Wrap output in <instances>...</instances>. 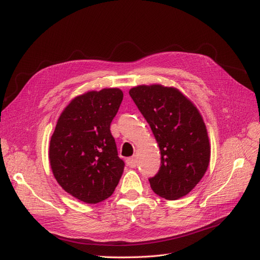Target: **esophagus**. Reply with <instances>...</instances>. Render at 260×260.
Masks as SVG:
<instances>
[{
    "mask_svg": "<svg viewBox=\"0 0 260 260\" xmlns=\"http://www.w3.org/2000/svg\"><path fill=\"white\" fill-rule=\"evenodd\" d=\"M127 165L131 168H135L137 165H138V160H137V157H130V158L127 159Z\"/></svg>",
    "mask_w": 260,
    "mask_h": 260,
    "instance_id": "34e87169",
    "label": "esophagus"
}]
</instances>
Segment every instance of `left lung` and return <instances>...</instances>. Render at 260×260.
Here are the masks:
<instances>
[{
  "label": "left lung",
  "mask_w": 260,
  "mask_h": 260,
  "mask_svg": "<svg viewBox=\"0 0 260 260\" xmlns=\"http://www.w3.org/2000/svg\"><path fill=\"white\" fill-rule=\"evenodd\" d=\"M129 94L160 149V168L148 179L152 190L166 200L185 196L205 175L210 159L199 109L178 89L160 84L135 86Z\"/></svg>",
  "instance_id": "left-lung-1"
}]
</instances>
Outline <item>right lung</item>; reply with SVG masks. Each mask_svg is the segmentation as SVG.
Returning a JSON list of instances; mask_svg holds the SVG:
<instances>
[{"instance_id":"add662e5","label":"right lung","mask_w":260,"mask_h":260,"mask_svg":"<svg viewBox=\"0 0 260 260\" xmlns=\"http://www.w3.org/2000/svg\"><path fill=\"white\" fill-rule=\"evenodd\" d=\"M122 98L117 88L77 96L59 116L51 138L49 158L55 179L84 203L108 199L123 172L109 129Z\"/></svg>"}]
</instances>
